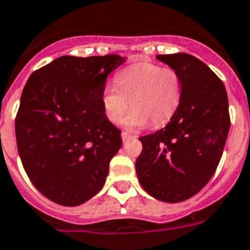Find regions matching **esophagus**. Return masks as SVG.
I'll return each mask as SVG.
<instances>
[{
    "label": "esophagus",
    "mask_w": 250,
    "mask_h": 250,
    "mask_svg": "<svg viewBox=\"0 0 250 250\" xmlns=\"http://www.w3.org/2000/svg\"><path fill=\"white\" fill-rule=\"evenodd\" d=\"M131 139L132 136L129 135V133H127V132H122V140H123V143H127V141H129Z\"/></svg>",
    "instance_id": "obj_1"
}]
</instances>
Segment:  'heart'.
<instances>
[{
	"instance_id": "heart-1",
	"label": "heart",
	"mask_w": 250,
	"mask_h": 250,
	"mask_svg": "<svg viewBox=\"0 0 250 250\" xmlns=\"http://www.w3.org/2000/svg\"><path fill=\"white\" fill-rule=\"evenodd\" d=\"M181 78L174 69L162 68L153 62H139L123 69L115 77V84H106L101 105L111 123L123 119L127 129L145 127L149 121L162 125L173 117L181 101Z\"/></svg>"
}]
</instances>
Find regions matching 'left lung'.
I'll return each instance as SVG.
<instances>
[{
  "label": "left lung",
  "instance_id": "obj_1",
  "mask_svg": "<svg viewBox=\"0 0 250 250\" xmlns=\"http://www.w3.org/2000/svg\"><path fill=\"white\" fill-rule=\"evenodd\" d=\"M157 59L180 74L181 101L164 128L140 137L136 173L153 198L178 203L198 194L216 172L230 129L229 99L222 81L195 56Z\"/></svg>",
  "mask_w": 250,
  "mask_h": 250
}]
</instances>
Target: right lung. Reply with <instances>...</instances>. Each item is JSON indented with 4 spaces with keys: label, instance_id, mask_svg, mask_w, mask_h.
<instances>
[{
    "label": "right lung",
    "instance_id": "add662e5",
    "mask_svg": "<svg viewBox=\"0 0 250 250\" xmlns=\"http://www.w3.org/2000/svg\"><path fill=\"white\" fill-rule=\"evenodd\" d=\"M119 55L62 56L30 74L15 119L18 151L41 194L76 207L100 191L121 131L106 118L101 95Z\"/></svg>",
    "mask_w": 250,
    "mask_h": 250
}]
</instances>
